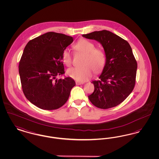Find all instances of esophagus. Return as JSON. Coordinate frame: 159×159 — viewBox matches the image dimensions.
<instances>
[{"label": "esophagus", "mask_w": 159, "mask_h": 159, "mask_svg": "<svg viewBox=\"0 0 159 159\" xmlns=\"http://www.w3.org/2000/svg\"><path fill=\"white\" fill-rule=\"evenodd\" d=\"M76 84L77 85H80V84H83V82H76Z\"/></svg>", "instance_id": "obj_1"}]
</instances>
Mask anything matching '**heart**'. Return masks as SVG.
Instances as JSON below:
<instances>
[{"mask_svg":"<svg viewBox=\"0 0 159 159\" xmlns=\"http://www.w3.org/2000/svg\"><path fill=\"white\" fill-rule=\"evenodd\" d=\"M76 51L85 55L81 67L69 68L67 73L68 76L79 82H85L91 79L93 70L95 72L101 71L106 64V55L100 48H96L95 44L88 40L80 39L74 45ZM62 62L67 67L72 64V55L70 51L66 49L62 54Z\"/></svg>","mask_w":159,"mask_h":159,"instance_id":"obj_1","label":"heart"}]
</instances>
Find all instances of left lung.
I'll list each match as a JSON object with an SVG mask.
<instances>
[{"instance_id": "left-lung-1", "label": "left lung", "mask_w": 159, "mask_h": 159, "mask_svg": "<svg viewBox=\"0 0 159 159\" xmlns=\"http://www.w3.org/2000/svg\"><path fill=\"white\" fill-rule=\"evenodd\" d=\"M102 46L106 61L99 80H93V92L88 96L93 105L102 109L118 106L133 91L136 79L137 62L128 42L107 30L83 34Z\"/></svg>"}]
</instances>
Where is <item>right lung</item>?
<instances>
[{
	"label": "right lung",
	"mask_w": 159,
	"mask_h": 159,
	"mask_svg": "<svg viewBox=\"0 0 159 159\" xmlns=\"http://www.w3.org/2000/svg\"><path fill=\"white\" fill-rule=\"evenodd\" d=\"M73 42L64 34L48 32L30 40L19 63V74L24 94L39 108L56 110L68 100L76 85L71 77L57 79L64 74L62 52Z\"/></svg>",
	"instance_id": "add662e5"
}]
</instances>
